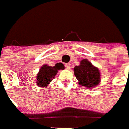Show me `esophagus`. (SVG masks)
<instances>
[{
  "label": "esophagus",
  "mask_w": 129,
  "mask_h": 129,
  "mask_svg": "<svg viewBox=\"0 0 129 129\" xmlns=\"http://www.w3.org/2000/svg\"><path fill=\"white\" fill-rule=\"evenodd\" d=\"M64 66H65V67H66V69H70V67H71V64H70L69 63H67V64H64Z\"/></svg>",
  "instance_id": "34e87169"
}]
</instances>
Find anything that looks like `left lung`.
<instances>
[{
    "instance_id": "8db88e82",
    "label": "left lung",
    "mask_w": 129,
    "mask_h": 129,
    "mask_svg": "<svg viewBox=\"0 0 129 129\" xmlns=\"http://www.w3.org/2000/svg\"><path fill=\"white\" fill-rule=\"evenodd\" d=\"M74 71L78 84L86 88H93L100 83L99 70L87 59L81 60L80 64L74 68Z\"/></svg>"
}]
</instances>
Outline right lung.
Wrapping results in <instances>:
<instances>
[{
  "label": "right lung",
  "mask_w": 129,
  "mask_h": 129,
  "mask_svg": "<svg viewBox=\"0 0 129 129\" xmlns=\"http://www.w3.org/2000/svg\"><path fill=\"white\" fill-rule=\"evenodd\" d=\"M64 69V66L62 63H57L55 66H48L47 64H44L40 69V72L37 75V85L39 87H46L55 75L57 74L58 70Z\"/></svg>",
  "instance_id": "add662e5"
}]
</instances>
